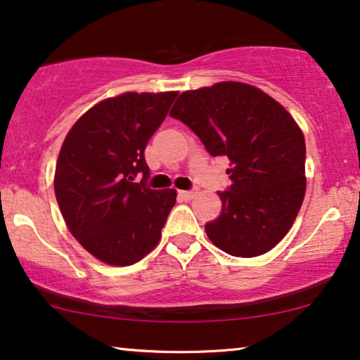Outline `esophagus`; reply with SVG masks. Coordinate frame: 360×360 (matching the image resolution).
<instances>
[{"label": "esophagus", "instance_id": "esophagus-1", "mask_svg": "<svg viewBox=\"0 0 360 360\" xmlns=\"http://www.w3.org/2000/svg\"><path fill=\"white\" fill-rule=\"evenodd\" d=\"M196 193H198V191H196V190H184V191H180V196H181V198H184V200L190 201V200L195 198Z\"/></svg>", "mask_w": 360, "mask_h": 360}]
</instances>
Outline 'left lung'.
Segmentation results:
<instances>
[{
	"label": "left lung",
	"instance_id": "obj_1",
	"mask_svg": "<svg viewBox=\"0 0 360 360\" xmlns=\"http://www.w3.org/2000/svg\"><path fill=\"white\" fill-rule=\"evenodd\" d=\"M170 116L190 127L210 155L229 159L223 211L205 229L234 257L274 249L292 228L304 188V137L285 108L238 82L185 91Z\"/></svg>",
	"mask_w": 360,
	"mask_h": 360
}]
</instances>
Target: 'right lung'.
Masks as SVG:
<instances>
[{"label": "right lung", "mask_w": 360, "mask_h": 360, "mask_svg": "<svg viewBox=\"0 0 360 360\" xmlns=\"http://www.w3.org/2000/svg\"><path fill=\"white\" fill-rule=\"evenodd\" d=\"M176 95L108 98L88 110L63 141L53 180L58 208L78 243L101 262L132 265L160 240L176 191L147 186L144 150Z\"/></svg>", "instance_id": "right-lung-1"}]
</instances>
